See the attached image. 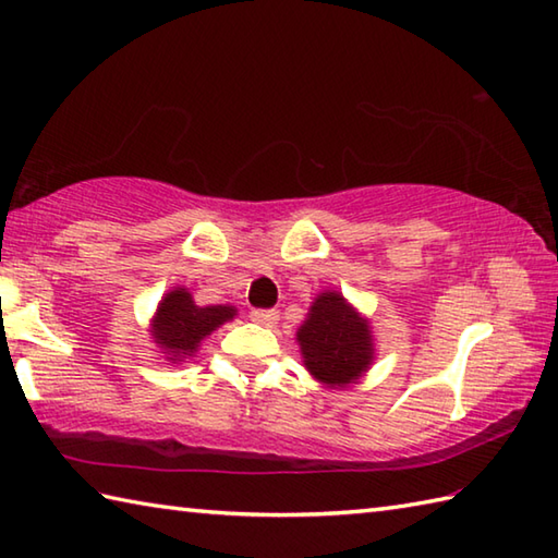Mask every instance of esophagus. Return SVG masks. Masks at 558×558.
Instances as JSON below:
<instances>
[{"label":"esophagus","mask_w":558,"mask_h":558,"mask_svg":"<svg viewBox=\"0 0 558 558\" xmlns=\"http://www.w3.org/2000/svg\"><path fill=\"white\" fill-rule=\"evenodd\" d=\"M252 322L260 326H276L278 324V312L276 310H254Z\"/></svg>","instance_id":"34e87169"}]
</instances>
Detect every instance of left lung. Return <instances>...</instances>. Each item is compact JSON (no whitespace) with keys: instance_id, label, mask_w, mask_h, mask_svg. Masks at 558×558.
I'll return each mask as SVG.
<instances>
[{"instance_id":"1","label":"left lung","mask_w":558,"mask_h":558,"mask_svg":"<svg viewBox=\"0 0 558 558\" xmlns=\"http://www.w3.org/2000/svg\"><path fill=\"white\" fill-rule=\"evenodd\" d=\"M298 342L304 366L328 388L357 384L374 362L369 322L336 290H326L314 300L298 330Z\"/></svg>"}]
</instances>
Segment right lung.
Returning <instances> with one entry per match:
<instances>
[{
    "label": "right lung",
    "mask_w": 558,
    "mask_h": 558,
    "mask_svg": "<svg viewBox=\"0 0 558 558\" xmlns=\"http://www.w3.org/2000/svg\"><path fill=\"white\" fill-rule=\"evenodd\" d=\"M234 316V306H198L186 288H174L160 300L150 324V336L162 350L165 360L177 364L194 357L201 340L208 338L225 322H232Z\"/></svg>",
    "instance_id": "1"
}]
</instances>
